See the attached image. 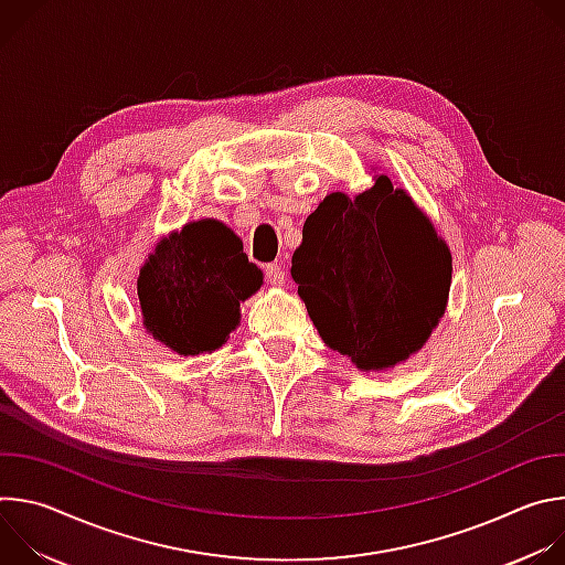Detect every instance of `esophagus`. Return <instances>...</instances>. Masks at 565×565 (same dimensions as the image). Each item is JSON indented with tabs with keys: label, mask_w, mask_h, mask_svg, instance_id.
Instances as JSON below:
<instances>
[{
	"label": "esophagus",
	"mask_w": 565,
	"mask_h": 565,
	"mask_svg": "<svg viewBox=\"0 0 565 565\" xmlns=\"http://www.w3.org/2000/svg\"><path fill=\"white\" fill-rule=\"evenodd\" d=\"M264 275H266L268 284H273V286H284L286 284V273H284V268L279 264H268L264 268Z\"/></svg>",
	"instance_id": "34e87169"
}]
</instances>
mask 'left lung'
<instances>
[{"label":"left lung","mask_w":565,"mask_h":565,"mask_svg":"<svg viewBox=\"0 0 565 565\" xmlns=\"http://www.w3.org/2000/svg\"><path fill=\"white\" fill-rule=\"evenodd\" d=\"M301 234L290 275L321 340L364 371L423 349L445 312L451 255L409 194L388 177L353 201L333 192Z\"/></svg>","instance_id":"left-lung-1"}]
</instances>
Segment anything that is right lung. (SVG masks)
Here are the masks:
<instances>
[{
  "label": "right lung",
  "instance_id": "1",
  "mask_svg": "<svg viewBox=\"0 0 565 565\" xmlns=\"http://www.w3.org/2000/svg\"><path fill=\"white\" fill-rule=\"evenodd\" d=\"M262 279L230 227L210 218L188 223L160 241L140 270L142 324L181 355L214 351L238 324V301Z\"/></svg>",
  "mask_w": 565,
  "mask_h": 565
}]
</instances>
